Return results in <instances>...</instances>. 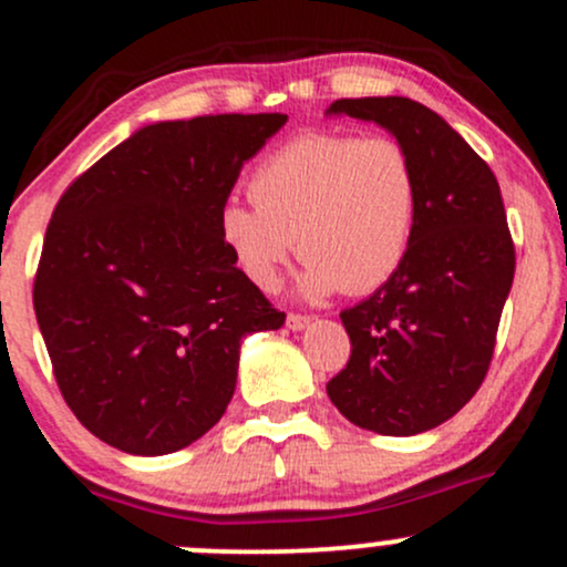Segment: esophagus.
<instances>
[{
  "label": "esophagus",
  "instance_id": "1",
  "mask_svg": "<svg viewBox=\"0 0 567 567\" xmlns=\"http://www.w3.org/2000/svg\"><path fill=\"white\" fill-rule=\"evenodd\" d=\"M285 323H288V329H293V331H301V329H307L309 323H312V318H309V315L288 312V318H285Z\"/></svg>",
  "mask_w": 567,
  "mask_h": 567
}]
</instances>
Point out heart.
Returning a JSON list of instances; mask_svg holds the SVG:
<instances>
[{
	"mask_svg": "<svg viewBox=\"0 0 567 567\" xmlns=\"http://www.w3.org/2000/svg\"><path fill=\"white\" fill-rule=\"evenodd\" d=\"M247 189L255 206H225L219 234L260 290L277 288L299 249L303 293L367 296L396 277L413 247L419 168L389 135L290 138L255 165Z\"/></svg>",
	"mask_w": 567,
	"mask_h": 567,
	"instance_id": "1",
	"label": "heart"
}]
</instances>
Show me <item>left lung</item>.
Wrapping results in <instances>:
<instances>
[{"instance_id": "left-lung-1", "label": "left lung", "mask_w": 567, "mask_h": 567, "mask_svg": "<svg viewBox=\"0 0 567 567\" xmlns=\"http://www.w3.org/2000/svg\"><path fill=\"white\" fill-rule=\"evenodd\" d=\"M329 113L378 122L413 154L421 208L391 282L344 309L350 361L326 385L350 424L410 437L456 415L484 383L516 249L492 168L426 105L337 100Z\"/></svg>"}]
</instances>
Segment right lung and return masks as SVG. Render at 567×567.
<instances>
[{"label": "right lung", "mask_w": 567, "mask_h": 567, "mask_svg": "<svg viewBox=\"0 0 567 567\" xmlns=\"http://www.w3.org/2000/svg\"><path fill=\"white\" fill-rule=\"evenodd\" d=\"M288 122H157L75 178L48 223L34 315L64 402L94 437L174 454L223 419L241 339L285 312L219 234L241 165Z\"/></svg>", "instance_id": "add662e5"}]
</instances>
